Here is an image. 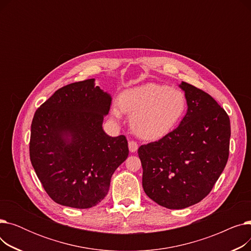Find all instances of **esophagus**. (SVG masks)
<instances>
[{
	"label": "esophagus",
	"instance_id": "obj_1",
	"mask_svg": "<svg viewBox=\"0 0 251 251\" xmlns=\"http://www.w3.org/2000/svg\"><path fill=\"white\" fill-rule=\"evenodd\" d=\"M128 147H129V151L131 152H135L137 151V149H138V144L135 141L131 140V141L128 142Z\"/></svg>",
	"mask_w": 251,
	"mask_h": 251
}]
</instances>
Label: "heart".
I'll list each match as a JSON object with an SVG mask.
<instances>
[{"label":"heart","instance_id":"1","mask_svg":"<svg viewBox=\"0 0 251 251\" xmlns=\"http://www.w3.org/2000/svg\"><path fill=\"white\" fill-rule=\"evenodd\" d=\"M119 108L131 116L133 132L146 139L160 138L172 130L186 109L183 92L156 83H147L131 88L119 99ZM113 115L120 118L117 108Z\"/></svg>","mask_w":251,"mask_h":251}]
</instances>
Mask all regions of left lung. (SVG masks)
<instances>
[{
	"instance_id": "8db88e82",
	"label": "left lung",
	"mask_w": 251,
	"mask_h": 251,
	"mask_svg": "<svg viewBox=\"0 0 251 251\" xmlns=\"http://www.w3.org/2000/svg\"><path fill=\"white\" fill-rule=\"evenodd\" d=\"M180 87L188 105L180 125L138 149L144 192L171 209L193 205L212 191L228 162L231 136L229 116L212 97L184 81Z\"/></svg>"
}]
</instances>
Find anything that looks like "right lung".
<instances>
[{"mask_svg": "<svg viewBox=\"0 0 251 251\" xmlns=\"http://www.w3.org/2000/svg\"><path fill=\"white\" fill-rule=\"evenodd\" d=\"M111 101L87 79L61 87L36 110L30 161L55 202L89 208L108 194L112 175L129 153L124 135L111 137L101 127Z\"/></svg>", "mask_w": 251, "mask_h": 251, "instance_id": "right-lung-1", "label": "right lung"}]
</instances>
